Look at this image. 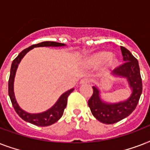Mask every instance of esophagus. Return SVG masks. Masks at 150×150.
Returning <instances> with one entry per match:
<instances>
[{"label":"esophagus","instance_id":"1","mask_svg":"<svg viewBox=\"0 0 150 150\" xmlns=\"http://www.w3.org/2000/svg\"><path fill=\"white\" fill-rule=\"evenodd\" d=\"M89 82H90V80L89 79H87V78H84V79H81V81H80V84H89Z\"/></svg>","mask_w":150,"mask_h":150}]
</instances>
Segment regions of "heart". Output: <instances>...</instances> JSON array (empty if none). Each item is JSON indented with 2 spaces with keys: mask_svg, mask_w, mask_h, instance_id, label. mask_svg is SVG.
<instances>
[{
  "mask_svg": "<svg viewBox=\"0 0 150 150\" xmlns=\"http://www.w3.org/2000/svg\"><path fill=\"white\" fill-rule=\"evenodd\" d=\"M110 57L111 54L109 52H99L89 57L88 60V64L92 67L96 68L106 63L107 68H114L117 63V61L114 57Z\"/></svg>",
  "mask_w": 150,
  "mask_h": 150,
  "instance_id": "heart-1",
  "label": "heart"
}]
</instances>
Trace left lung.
Returning a JSON list of instances; mask_svg holds the SVG:
<instances>
[{"mask_svg":"<svg viewBox=\"0 0 150 150\" xmlns=\"http://www.w3.org/2000/svg\"><path fill=\"white\" fill-rule=\"evenodd\" d=\"M123 61L122 64L117 67L114 75L126 78L132 89V93L126 101L110 104L103 102L100 92L96 86H93V93L88 101V105L93 115L102 123L110 125L120 121L129 116L135 109L142 92V78L137 59L124 47H121Z\"/></svg>","mask_w":150,"mask_h":150,"instance_id":"8db88e82","label":"left lung"}]
</instances>
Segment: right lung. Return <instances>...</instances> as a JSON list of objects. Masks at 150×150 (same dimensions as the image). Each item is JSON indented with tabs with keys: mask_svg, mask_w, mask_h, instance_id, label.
<instances>
[{
	"mask_svg": "<svg viewBox=\"0 0 150 150\" xmlns=\"http://www.w3.org/2000/svg\"><path fill=\"white\" fill-rule=\"evenodd\" d=\"M61 46H64V44L61 43H57V42H52V41H46V42H42V43H37V44H34V45H32L31 47L22 50L18 55L17 57L12 61V64H11L10 76H9V80H8V95L10 96L12 106L16 113L19 115L21 118L36 126H42V127L49 126L58 121L63 115L64 108L67 106L68 96L74 90V89H70L62 94L59 100L57 101L56 103L47 111L40 113V114H29V113H27L21 109L15 100V94H14V79H15V72L17 70L18 65L20 63L22 57L26 54L27 52H29L34 47H61Z\"/></svg>",
	"mask_w": 150,
	"mask_h": 150,
	"instance_id": "right-lung-1",
	"label": "right lung"
}]
</instances>
